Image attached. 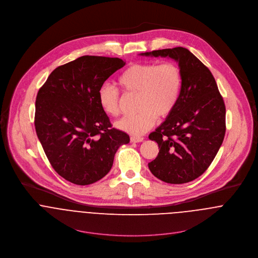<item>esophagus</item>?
Returning a JSON list of instances; mask_svg holds the SVG:
<instances>
[{
  "mask_svg": "<svg viewBox=\"0 0 258 258\" xmlns=\"http://www.w3.org/2000/svg\"><path fill=\"white\" fill-rule=\"evenodd\" d=\"M130 140H131V142L132 143H139V142H142L143 140H144V138L143 137H131L130 138Z\"/></svg>",
  "mask_w": 258,
  "mask_h": 258,
  "instance_id": "34e87169",
  "label": "esophagus"
}]
</instances>
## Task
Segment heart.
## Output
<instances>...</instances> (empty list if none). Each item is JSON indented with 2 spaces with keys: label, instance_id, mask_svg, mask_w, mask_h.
Returning a JSON list of instances; mask_svg holds the SVG:
<instances>
[{
  "label": "heart",
  "instance_id": "1",
  "mask_svg": "<svg viewBox=\"0 0 258 258\" xmlns=\"http://www.w3.org/2000/svg\"><path fill=\"white\" fill-rule=\"evenodd\" d=\"M124 92L138 94L137 114L125 117L118 127L134 136H141L155 124L156 117L165 118L176 107L182 87V73L173 62L135 63L118 78ZM99 104L106 114L116 117L120 113L121 96L109 84L98 90Z\"/></svg>",
  "mask_w": 258,
  "mask_h": 258
}]
</instances>
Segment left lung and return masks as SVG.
<instances>
[{
  "instance_id": "8db88e82",
  "label": "left lung",
  "mask_w": 258,
  "mask_h": 258,
  "mask_svg": "<svg viewBox=\"0 0 258 258\" xmlns=\"http://www.w3.org/2000/svg\"><path fill=\"white\" fill-rule=\"evenodd\" d=\"M170 57L179 63L182 87L175 109L149 135L159 153L148 164L169 184H184L203 175L214 161L225 134V105L210 70L184 47L141 53Z\"/></svg>"
}]
</instances>
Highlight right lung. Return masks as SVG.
I'll return each instance as SVG.
<instances>
[{
    "label": "right lung",
    "mask_w": 258,
    "mask_h": 258,
    "mask_svg": "<svg viewBox=\"0 0 258 258\" xmlns=\"http://www.w3.org/2000/svg\"><path fill=\"white\" fill-rule=\"evenodd\" d=\"M125 66L118 57L83 55L56 68L36 99L37 138L54 171L73 184L99 181L129 135L112 128L98 90Z\"/></svg>",
    "instance_id": "right-lung-1"
}]
</instances>
